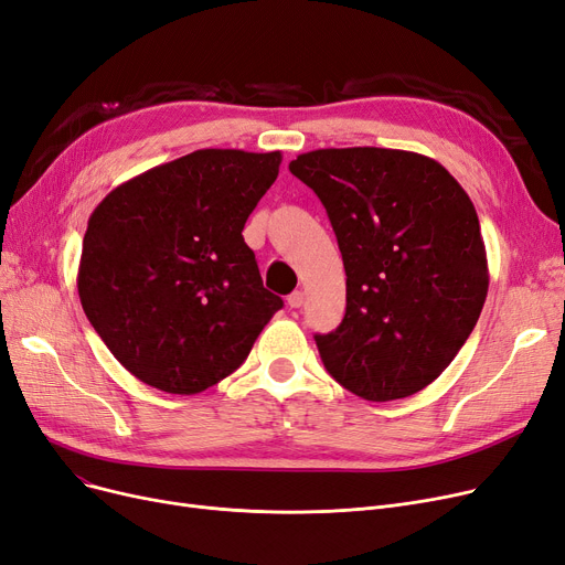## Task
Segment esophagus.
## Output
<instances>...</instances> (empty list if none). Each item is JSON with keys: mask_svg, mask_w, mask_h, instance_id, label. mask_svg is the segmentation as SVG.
I'll use <instances>...</instances> for the list:
<instances>
[{"mask_svg": "<svg viewBox=\"0 0 565 565\" xmlns=\"http://www.w3.org/2000/svg\"><path fill=\"white\" fill-rule=\"evenodd\" d=\"M286 302H288L290 309H300L305 305V292L302 290H292Z\"/></svg>", "mask_w": 565, "mask_h": 565, "instance_id": "1", "label": "esophagus"}]
</instances>
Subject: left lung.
Listing matches in <instances>:
<instances>
[{
    "label": "left lung",
    "mask_w": 565,
    "mask_h": 565,
    "mask_svg": "<svg viewBox=\"0 0 565 565\" xmlns=\"http://www.w3.org/2000/svg\"><path fill=\"white\" fill-rule=\"evenodd\" d=\"M321 199L347 269V313L316 347L366 402L404 399L446 372L489 288L469 193L438 161L385 147H330L290 161Z\"/></svg>",
    "instance_id": "obj_1"
}]
</instances>
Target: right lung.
<instances>
[{
	"mask_svg": "<svg viewBox=\"0 0 565 565\" xmlns=\"http://www.w3.org/2000/svg\"><path fill=\"white\" fill-rule=\"evenodd\" d=\"M281 152L195 150L115 186L78 265L92 328L138 381L195 395L247 360L281 307L242 237Z\"/></svg>",
	"mask_w": 565,
	"mask_h": 565,
	"instance_id": "obj_1",
	"label": "right lung"
}]
</instances>
